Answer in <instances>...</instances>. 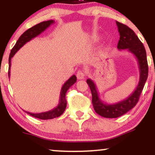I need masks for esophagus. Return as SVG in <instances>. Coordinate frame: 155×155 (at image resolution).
<instances>
[{"mask_svg": "<svg viewBox=\"0 0 155 155\" xmlns=\"http://www.w3.org/2000/svg\"><path fill=\"white\" fill-rule=\"evenodd\" d=\"M85 76V74L84 72L82 71H79L76 74V77H77L78 79H83Z\"/></svg>", "mask_w": 155, "mask_h": 155, "instance_id": "esophagus-1", "label": "esophagus"}]
</instances>
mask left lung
<instances>
[{
    "instance_id": "obj_1",
    "label": "left lung",
    "mask_w": 155,
    "mask_h": 155,
    "mask_svg": "<svg viewBox=\"0 0 155 155\" xmlns=\"http://www.w3.org/2000/svg\"><path fill=\"white\" fill-rule=\"evenodd\" d=\"M116 24L120 33V40L117 44L119 50L127 49L136 57L138 61L140 76L138 86L134 92L124 100L113 104H105L99 97V93L96 88L95 84L92 79H88L87 83L92 92V105L97 114L106 118H117L124 114L136 106L140 93L148 77V63L147 59V52L143 44L139 40L132 29L125 25L116 21Z\"/></svg>"
}]
</instances>
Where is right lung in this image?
Listing matches in <instances>:
<instances>
[{"mask_svg":"<svg viewBox=\"0 0 155 155\" xmlns=\"http://www.w3.org/2000/svg\"><path fill=\"white\" fill-rule=\"evenodd\" d=\"M54 22V20H48L39 23L38 25H35V26L32 27V28L27 30V31L19 37L18 40H17V43H16L15 45V47H13V49L11 51L9 58H8V64H9V68H8V78L10 77L11 60H12V58H13L14 55L16 54V52H17L21 47H22L27 42H28L29 41H31L32 38H35L37 35L41 34L42 32H44L47 28H49V27ZM76 76L75 75H73L71 77L69 78V79H68L66 82H65V84L63 85V87H62L61 88V91H60L59 104H58V106H57L56 108H53V109L50 110V111L42 112V113L33 114L31 113V112H26L28 114L31 115L32 117H34L35 118L44 120H51V119L55 118V117H60V115L63 114L64 111L65 110V108H66L67 101L66 99H65V95H66L68 90L74 83H76Z\"/></svg>","mask_w":155,"mask_h":155,"instance_id":"right-lung-1","label":"right lung"}]
</instances>
